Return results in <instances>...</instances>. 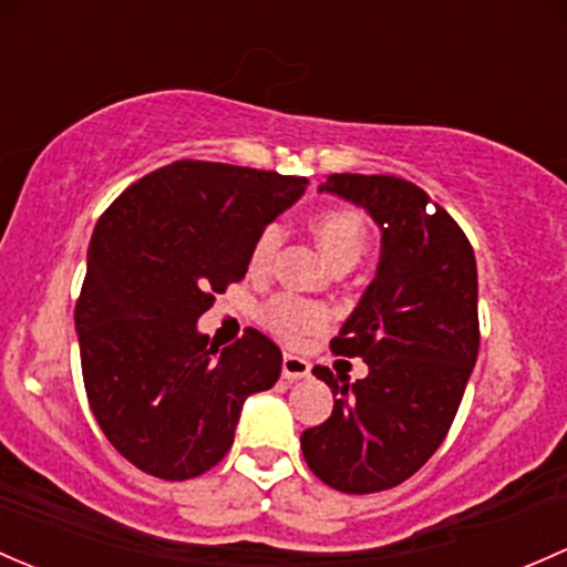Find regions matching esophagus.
Returning a JSON list of instances; mask_svg holds the SVG:
<instances>
[{
	"mask_svg": "<svg viewBox=\"0 0 567 567\" xmlns=\"http://www.w3.org/2000/svg\"><path fill=\"white\" fill-rule=\"evenodd\" d=\"M309 361L301 359V355H293V353H285L282 355V378L285 380H301V378H309Z\"/></svg>",
	"mask_w": 567,
	"mask_h": 567,
	"instance_id": "esophagus-1",
	"label": "esophagus"
}]
</instances>
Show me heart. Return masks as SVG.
<instances>
[{"label": "heart", "instance_id": "b5f03b06", "mask_svg": "<svg viewBox=\"0 0 567 567\" xmlns=\"http://www.w3.org/2000/svg\"><path fill=\"white\" fill-rule=\"evenodd\" d=\"M312 234L318 238L320 249L331 264L339 260H359L363 247H367V225L363 217L353 208H326L312 219ZM282 234L277 225L268 228L255 238L252 252H249V266L252 271H264L271 264L274 252L279 249ZM264 320L271 331H277L285 339H299L303 333H312L329 323L326 307L315 301L296 299V296H277L264 309Z\"/></svg>", "mask_w": 567, "mask_h": 567}]
</instances>
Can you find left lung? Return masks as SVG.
I'll return each instance as SVG.
<instances>
[{
	"label": "left lung",
	"mask_w": 567,
	"mask_h": 567,
	"mask_svg": "<svg viewBox=\"0 0 567 567\" xmlns=\"http://www.w3.org/2000/svg\"><path fill=\"white\" fill-rule=\"evenodd\" d=\"M363 208L380 228V264L331 339L361 355L369 374L350 383L326 367L333 410L301 434L309 470L344 494L399 486L440 449L478 359V268L445 208L396 176L333 174L318 187ZM434 205V204H433Z\"/></svg>",
	"instance_id": "8db88e82"
}]
</instances>
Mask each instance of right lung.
Masks as SVG:
<instances>
[{"mask_svg": "<svg viewBox=\"0 0 567 567\" xmlns=\"http://www.w3.org/2000/svg\"><path fill=\"white\" fill-rule=\"evenodd\" d=\"M303 189V176L178 159L100 217L75 303L83 385L105 437L143 473L204 475L234 445L247 396L279 380L266 333L219 350L198 318L244 279L255 238Z\"/></svg>", "mask_w": 567, "mask_h": 567, "instance_id": "obj_1", "label": "right lung"}]
</instances>
